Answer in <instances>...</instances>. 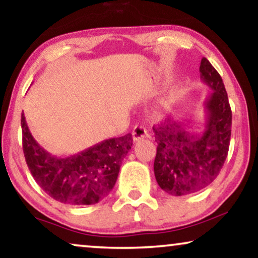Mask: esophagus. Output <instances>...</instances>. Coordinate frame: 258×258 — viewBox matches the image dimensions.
<instances>
[{
    "instance_id": "1",
    "label": "esophagus",
    "mask_w": 258,
    "mask_h": 258,
    "mask_svg": "<svg viewBox=\"0 0 258 258\" xmlns=\"http://www.w3.org/2000/svg\"><path fill=\"white\" fill-rule=\"evenodd\" d=\"M146 137H148V133H147L146 128H143V126H139V125H136L135 128H134V130H133L134 142H137V141L146 139Z\"/></svg>"
}]
</instances>
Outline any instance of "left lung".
Wrapping results in <instances>:
<instances>
[{"label": "left lung", "instance_id": "1", "mask_svg": "<svg viewBox=\"0 0 258 258\" xmlns=\"http://www.w3.org/2000/svg\"><path fill=\"white\" fill-rule=\"evenodd\" d=\"M200 73L213 90L204 101L202 128L170 119L153 126L157 142L155 177L160 188L172 196L197 192L214 182L230 144L231 109L222 77L206 57L201 59Z\"/></svg>", "mask_w": 258, "mask_h": 258}]
</instances>
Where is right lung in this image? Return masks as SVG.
<instances>
[{
    "mask_svg": "<svg viewBox=\"0 0 258 258\" xmlns=\"http://www.w3.org/2000/svg\"><path fill=\"white\" fill-rule=\"evenodd\" d=\"M23 153L38 185L64 204H96L114 188L123 158L132 149L133 136L126 134L102 141L79 154L52 156L38 144L21 115Z\"/></svg>",
    "mask_w": 258,
    "mask_h": 258,
    "instance_id": "obj_1",
    "label": "right lung"
}]
</instances>
